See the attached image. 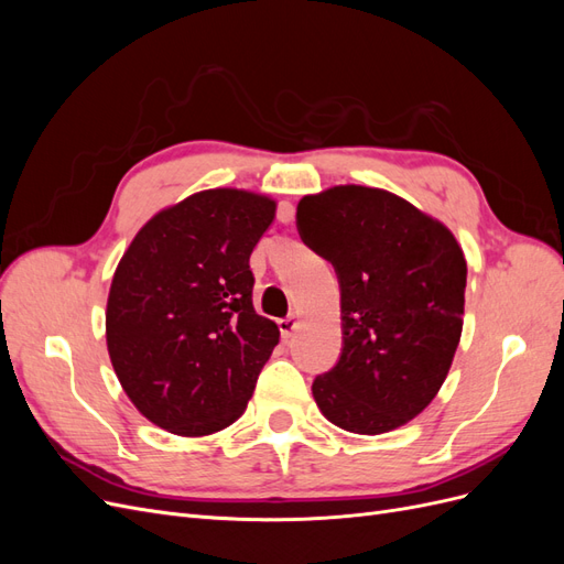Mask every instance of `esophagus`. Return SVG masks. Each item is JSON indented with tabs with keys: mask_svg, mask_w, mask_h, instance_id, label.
<instances>
[{
	"mask_svg": "<svg viewBox=\"0 0 564 564\" xmlns=\"http://www.w3.org/2000/svg\"><path fill=\"white\" fill-rule=\"evenodd\" d=\"M296 327H299V317L296 315H289V317L280 319V334H282V338H292Z\"/></svg>",
	"mask_w": 564,
	"mask_h": 564,
	"instance_id": "esophagus-1",
	"label": "esophagus"
}]
</instances>
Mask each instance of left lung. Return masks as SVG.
Listing matches in <instances>:
<instances>
[{"mask_svg": "<svg viewBox=\"0 0 564 564\" xmlns=\"http://www.w3.org/2000/svg\"><path fill=\"white\" fill-rule=\"evenodd\" d=\"M296 226L340 286L344 348L313 381L319 412L350 433L395 431L447 379L464 329V251L440 220L365 185L305 195Z\"/></svg>", "mask_w": 564, "mask_h": 564, "instance_id": "left-lung-1", "label": "left lung"}]
</instances>
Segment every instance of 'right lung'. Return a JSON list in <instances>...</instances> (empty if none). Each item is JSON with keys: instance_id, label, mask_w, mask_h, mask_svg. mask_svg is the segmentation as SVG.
Segmentation results:
<instances>
[{"instance_id": "obj_1", "label": "right lung", "mask_w": 564, "mask_h": 564, "mask_svg": "<svg viewBox=\"0 0 564 564\" xmlns=\"http://www.w3.org/2000/svg\"><path fill=\"white\" fill-rule=\"evenodd\" d=\"M275 207L235 187L195 193L152 216L115 270L110 362L135 409L169 433L228 429L278 346V324L253 311L249 268Z\"/></svg>"}]
</instances>
